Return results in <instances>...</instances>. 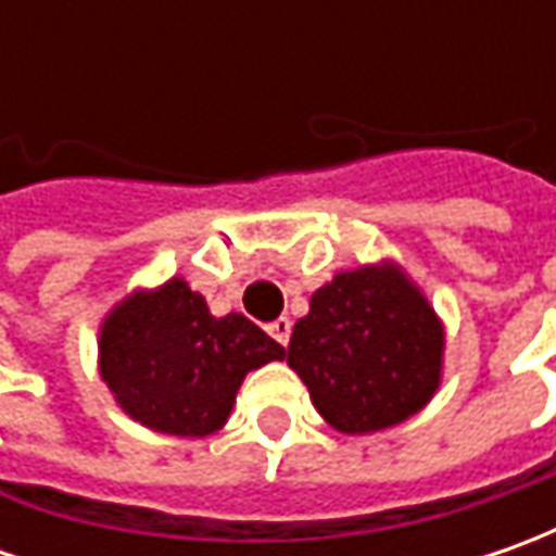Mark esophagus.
Listing matches in <instances>:
<instances>
[{
  "instance_id": "34e87169",
  "label": "esophagus",
  "mask_w": 556,
  "mask_h": 556,
  "mask_svg": "<svg viewBox=\"0 0 556 556\" xmlns=\"http://www.w3.org/2000/svg\"><path fill=\"white\" fill-rule=\"evenodd\" d=\"M290 328H293V325H290V318H275V321L268 325V333H271V337H275V340H278L281 346H288Z\"/></svg>"
}]
</instances>
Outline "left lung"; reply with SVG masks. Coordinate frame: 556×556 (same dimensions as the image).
I'll use <instances>...</instances> for the list:
<instances>
[{
  "mask_svg": "<svg viewBox=\"0 0 556 556\" xmlns=\"http://www.w3.org/2000/svg\"><path fill=\"white\" fill-rule=\"evenodd\" d=\"M445 331L395 266L337 271L318 288L288 343V365L333 430L362 437L417 415L442 377Z\"/></svg>",
  "mask_w": 556,
  "mask_h": 556,
  "instance_id": "8db88e82",
  "label": "left lung"
}]
</instances>
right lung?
Listing matches in <instances>:
<instances>
[{
	"label": "right lung",
	"mask_w": 556,
	"mask_h": 556,
	"mask_svg": "<svg viewBox=\"0 0 556 556\" xmlns=\"http://www.w3.org/2000/svg\"><path fill=\"white\" fill-rule=\"evenodd\" d=\"M275 358L281 343L238 312L216 318L182 278L129 293L98 333L101 380L119 408L169 437L216 433L247 371Z\"/></svg>",
	"instance_id": "right-lung-1"
}]
</instances>
